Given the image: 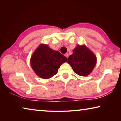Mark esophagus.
Here are the masks:
<instances>
[{"instance_id":"1","label":"esophagus","mask_w":121,"mask_h":121,"mask_svg":"<svg viewBox=\"0 0 121 121\" xmlns=\"http://www.w3.org/2000/svg\"><path fill=\"white\" fill-rule=\"evenodd\" d=\"M65 57H66V58H68V56H69V54H68V53H65Z\"/></svg>"}]
</instances>
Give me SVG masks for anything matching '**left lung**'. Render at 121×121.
<instances>
[{"instance_id":"left-lung-1","label":"left lung","mask_w":121,"mask_h":121,"mask_svg":"<svg viewBox=\"0 0 121 121\" xmlns=\"http://www.w3.org/2000/svg\"><path fill=\"white\" fill-rule=\"evenodd\" d=\"M69 56L68 63L76 74L86 76L90 74L97 63L95 55L85 45H77Z\"/></svg>"}]
</instances>
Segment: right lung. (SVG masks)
Returning <instances> with one entry per match:
<instances>
[{"instance_id":"add662e5","label":"right lung","mask_w":121,"mask_h":121,"mask_svg":"<svg viewBox=\"0 0 121 121\" xmlns=\"http://www.w3.org/2000/svg\"><path fill=\"white\" fill-rule=\"evenodd\" d=\"M67 58L46 44H40L30 59V65L36 74L43 79H48L56 75L60 65Z\"/></svg>"}]
</instances>
